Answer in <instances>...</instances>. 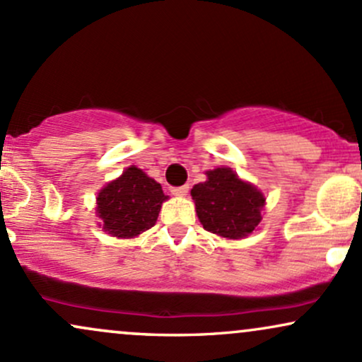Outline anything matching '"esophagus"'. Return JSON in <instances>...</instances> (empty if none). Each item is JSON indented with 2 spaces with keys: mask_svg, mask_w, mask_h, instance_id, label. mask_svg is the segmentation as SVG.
Returning <instances> with one entry per match:
<instances>
[{
  "mask_svg": "<svg viewBox=\"0 0 362 362\" xmlns=\"http://www.w3.org/2000/svg\"><path fill=\"white\" fill-rule=\"evenodd\" d=\"M189 192V185H182V187H173L172 189V194L175 195H180V197H184Z\"/></svg>",
  "mask_w": 362,
  "mask_h": 362,
  "instance_id": "obj_1",
  "label": "esophagus"
}]
</instances>
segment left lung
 <instances>
[{
    "instance_id": "obj_1",
    "label": "left lung",
    "mask_w": 362,
    "mask_h": 362,
    "mask_svg": "<svg viewBox=\"0 0 362 362\" xmlns=\"http://www.w3.org/2000/svg\"><path fill=\"white\" fill-rule=\"evenodd\" d=\"M206 175V182L190 190L204 230L230 240L250 235L262 221L264 194L231 168H214Z\"/></svg>"
}]
</instances>
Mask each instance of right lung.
<instances>
[{
  "label": "right lung",
  "instance_id": "right-lung-1",
  "mask_svg": "<svg viewBox=\"0 0 362 362\" xmlns=\"http://www.w3.org/2000/svg\"><path fill=\"white\" fill-rule=\"evenodd\" d=\"M167 199L156 180L132 165L98 192V226L117 238H134L156 223Z\"/></svg>",
  "mask_w": 362,
  "mask_h": 362
}]
</instances>
